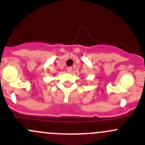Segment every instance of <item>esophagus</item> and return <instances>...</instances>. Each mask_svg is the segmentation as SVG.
<instances>
[{
	"instance_id": "34e87169",
	"label": "esophagus",
	"mask_w": 145,
	"mask_h": 145,
	"mask_svg": "<svg viewBox=\"0 0 145 145\" xmlns=\"http://www.w3.org/2000/svg\"><path fill=\"white\" fill-rule=\"evenodd\" d=\"M72 70V67H68L67 68V71L68 72H71Z\"/></svg>"
}]
</instances>
